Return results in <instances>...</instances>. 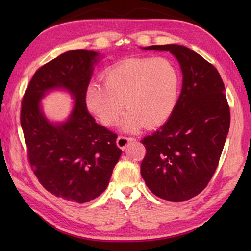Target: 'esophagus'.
Returning <instances> with one entry per match:
<instances>
[{"mask_svg": "<svg viewBox=\"0 0 251 251\" xmlns=\"http://www.w3.org/2000/svg\"><path fill=\"white\" fill-rule=\"evenodd\" d=\"M131 141H136V138L135 137H127V136H119L116 140L117 146H119L122 150H124V149L127 147L129 142Z\"/></svg>", "mask_w": 251, "mask_h": 251, "instance_id": "obj_1", "label": "esophagus"}]
</instances>
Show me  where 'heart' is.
Masks as SVG:
<instances>
[{
  "mask_svg": "<svg viewBox=\"0 0 251 251\" xmlns=\"http://www.w3.org/2000/svg\"><path fill=\"white\" fill-rule=\"evenodd\" d=\"M103 85L92 83L86 90L88 109L111 126L122 113L124 129L153 128L166 122L177 103L180 76L166 58H130L102 74ZM125 104L123 105L122 102Z\"/></svg>",
  "mask_w": 251,
  "mask_h": 251,
  "instance_id": "b5f03b06",
  "label": "heart"
}]
</instances>
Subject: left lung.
I'll return each mask as SVG.
<instances>
[{
  "instance_id": "left-lung-1",
  "label": "left lung",
  "mask_w": 251,
  "mask_h": 251,
  "mask_svg": "<svg viewBox=\"0 0 251 251\" xmlns=\"http://www.w3.org/2000/svg\"><path fill=\"white\" fill-rule=\"evenodd\" d=\"M145 50L175 55L183 84L168 121L141 140L147 152L140 173L154 195L188 201L206 188L219 164L231 122L225 84L217 69L188 47L168 44Z\"/></svg>"
}]
</instances>
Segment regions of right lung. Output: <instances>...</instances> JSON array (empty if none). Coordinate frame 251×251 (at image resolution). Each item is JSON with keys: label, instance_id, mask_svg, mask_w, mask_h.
Returning a JSON list of instances; mask_svg holds the SVG:
<instances>
[{"label": "right lung", "instance_id": "add662e5", "mask_svg": "<svg viewBox=\"0 0 251 251\" xmlns=\"http://www.w3.org/2000/svg\"><path fill=\"white\" fill-rule=\"evenodd\" d=\"M95 51H67L35 71L25 89L20 124L35 177L51 194L78 204L98 197L109 184L122 154L117 135L96 123L86 106V90L97 61ZM68 89L76 99L69 120L55 126L39 108L52 88Z\"/></svg>", "mask_w": 251, "mask_h": 251}]
</instances>
